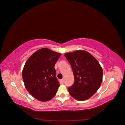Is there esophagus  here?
Returning a JSON list of instances; mask_svg holds the SVG:
<instances>
[{"label":"esophagus","instance_id":"obj_1","mask_svg":"<svg viewBox=\"0 0 125 125\" xmlns=\"http://www.w3.org/2000/svg\"><path fill=\"white\" fill-rule=\"evenodd\" d=\"M60 82H61V83H64V80L62 79V80H60Z\"/></svg>","mask_w":125,"mask_h":125}]
</instances>
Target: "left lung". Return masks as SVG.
<instances>
[{"label":"left lung","mask_w":125,"mask_h":125,"mask_svg":"<svg viewBox=\"0 0 125 125\" xmlns=\"http://www.w3.org/2000/svg\"><path fill=\"white\" fill-rule=\"evenodd\" d=\"M71 64L74 83L68 90L70 94L78 101H83L93 95L103 81V71L98 60L84 50L64 54Z\"/></svg>","instance_id":"obj_1"}]
</instances>
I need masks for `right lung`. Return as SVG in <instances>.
I'll return each mask as SVG.
<instances>
[{"label": "right lung", "mask_w": 125, "mask_h": 125, "mask_svg": "<svg viewBox=\"0 0 125 125\" xmlns=\"http://www.w3.org/2000/svg\"><path fill=\"white\" fill-rule=\"evenodd\" d=\"M60 53L47 48L35 52L27 59L22 72L25 88L34 98L47 101L57 93L59 83L54 66Z\"/></svg>", "instance_id": "right-lung-1"}]
</instances>
